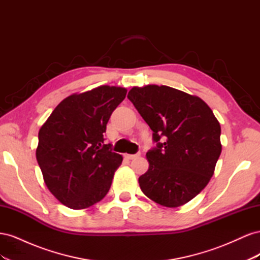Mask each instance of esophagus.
<instances>
[{"instance_id": "1", "label": "esophagus", "mask_w": 260, "mask_h": 260, "mask_svg": "<svg viewBox=\"0 0 260 260\" xmlns=\"http://www.w3.org/2000/svg\"><path fill=\"white\" fill-rule=\"evenodd\" d=\"M140 153H138V154H135V155H130V154H127L125 155V158L127 159H136V158H138V157H140Z\"/></svg>"}]
</instances>
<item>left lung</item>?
<instances>
[{"instance_id": "obj_1", "label": "left lung", "mask_w": 260, "mask_h": 260, "mask_svg": "<svg viewBox=\"0 0 260 260\" xmlns=\"http://www.w3.org/2000/svg\"><path fill=\"white\" fill-rule=\"evenodd\" d=\"M128 99L153 131L156 147L139 178L141 190L155 203L179 207L202 192L221 154V128L202 99L167 85L135 86Z\"/></svg>"}]
</instances>
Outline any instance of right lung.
Masks as SVG:
<instances>
[{
    "instance_id": "right-lung-1",
    "label": "right lung",
    "mask_w": 260,
    "mask_h": 260,
    "mask_svg": "<svg viewBox=\"0 0 260 260\" xmlns=\"http://www.w3.org/2000/svg\"><path fill=\"white\" fill-rule=\"evenodd\" d=\"M127 89L101 85L73 94L39 131L36 156L44 182L62 205L84 209L104 199L122 156L104 144L106 124Z\"/></svg>"
}]
</instances>
